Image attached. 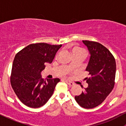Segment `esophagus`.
I'll use <instances>...</instances> for the list:
<instances>
[{
	"mask_svg": "<svg viewBox=\"0 0 126 126\" xmlns=\"http://www.w3.org/2000/svg\"><path fill=\"white\" fill-rule=\"evenodd\" d=\"M65 82H66V83L68 85H69V86H73L74 85V83H72V82H70V81H69V80H65Z\"/></svg>",
	"mask_w": 126,
	"mask_h": 126,
	"instance_id": "1",
	"label": "esophagus"
}]
</instances>
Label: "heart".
<instances>
[{"instance_id":"1","label":"heart","mask_w":126,"mask_h":126,"mask_svg":"<svg viewBox=\"0 0 126 126\" xmlns=\"http://www.w3.org/2000/svg\"><path fill=\"white\" fill-rule=\"evenodd\" d=\"M72 54H78V53H82V54H84L86 55V52L85 50L83 49L80 47H75L72 48Z\"/></svg>"}]
</instances>
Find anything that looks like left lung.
<instances>
[{"instance_id": "left-lung-1", "label": "left lung", "mask_w": 126, "mask_h": 126, "mask_svg": "<svg viewBox=\"0 0 126 126\" xmlns=\"http://www.w3.org/2000/svg\"><path fill=\"white\" fill-rule=\"evenodd\" d=\"M82 42L90 54L86 68L90 77L85 79L88 87L79 96H75V99L82 107L93 109L102 104L113 88L116 62L113 55L102 44L87 40Z\"/></svg>"}]
</instances>
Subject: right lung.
<instances>
[{"mask_svg":"<svg viewBox=\"0 0 126 126\" xmlns=\"http://www.w3.org/2000/svg\"><path fill=\"white\" fill-rule=\"evenodd\" d=\"M60 45L44 43L31 44L15 55L10 77L11 87L20 101L27 106L38 108L53 94L58 78L42 79L45 63H51Z\"/></svg>","mask_w":126,"mask_h":126,"instance_id":"obj_1","label":"right lung"}]
</instances>
